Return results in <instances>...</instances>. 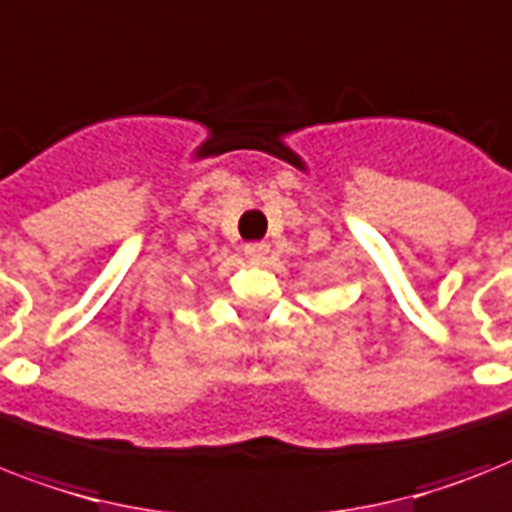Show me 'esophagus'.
Masks as SVG:
<instances>
[{"mask_svg": "<svg viewBox=\"0 0 512 512\" xmlns=\"http://www.w3.org/2000/svg\"><path fill=\"white\" fill-rule=\"evenodd\" d=\"M244 255L252 260V263H260L265 255H268V244L265 242H249L244 244Z\"/></svg>", "mask_w": 512, "mask_h": 512, "instance_id": "1", "label": "esophagus"}]
</instances>
